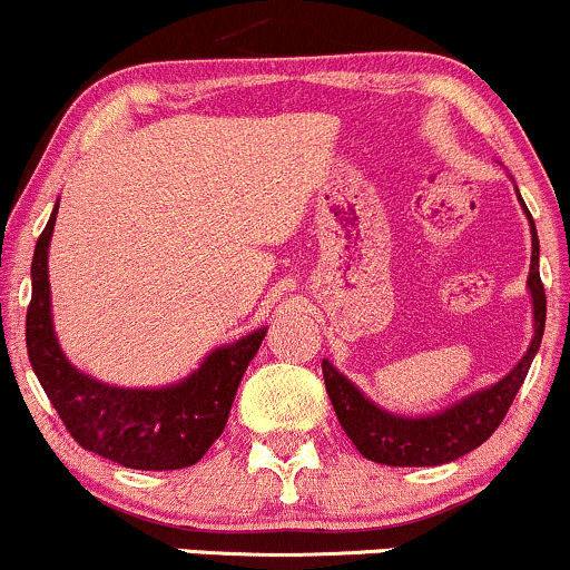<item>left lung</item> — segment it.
I'll return each instance as SVG.
<instances>
[{"label":"left lung","instance_id":"8db88e82","mask_svg":"<svg viewBox=\"0 0 570 570\" xmlns=\"http://www.w3.org/2000/svg\"><path fill=\"white\" fill-rule=\"evenodd\" d=\"M525 208V203H522ZM528 219L531 212L525 208ZM533 254H531V276L528 289L533 297V322L535 335L531 348L520 358V364L480 394L463 399L455 407L431 417H399L364 399L362 391L343 377L330 362H322L324 385L330 394L332 407L348 440L364 458L385 466H440V463L455 461V458L472 453L482 442L490 440L495 429L501 426L503 415L512 407L517 391L525 381L531 362L541 345L547 322V294L539 276V238L531 219Z\"/></svg>","mask_w":570,"mask_h":570}]
</instances>
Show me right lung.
I'll return each mask as SVG.
<instances>
[{
  "mask_svg": "<svg viewBox=\"0 0 570 570\" xmlns=\"http://www.w3.org/2000/svg\"><path fill=\"white\" fill-rule=\"evenodd\" d=\"M56 212L39 235L31 259L26 348L37 381L75 442L90 453L141 472L193 466L225 431L235 391L263 343L265 330L214 351L198 372L171 389H115L82 375L58 348L50 322L48 246Z\"/></svg>",
  "mask_w": 570,
  "mask_h": 570,
  "instance_id": "obj_1",
  "label": "right lung"
}]
</instances>
